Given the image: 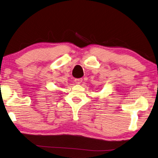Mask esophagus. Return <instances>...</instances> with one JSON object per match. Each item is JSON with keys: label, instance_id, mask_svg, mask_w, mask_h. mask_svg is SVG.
<instances>
[{"label": "esophagus", "instance_id": "obj_1", "mask_svg": "<svg viewBox=\"0 0 158 158\" xmlns=\"http://www.w3.org/2000/svg\"><path fill=\"white\" fill-rule=\"evenodd\" d=\"M74 81H75V83L77 84H79L81 83L83 80H82V79H75Z\"/></svg>", "mask_w": 158, "mask_h": 158}]
</instances>
